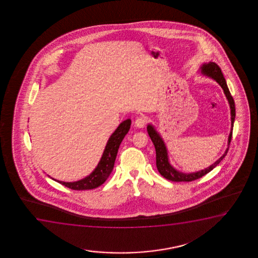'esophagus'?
<instances>
[{
    "mask_svg": "<svg viewBox=\"0 0 258 258\" xmlns=\"http://www.w3.org/2000/svg\"><path fill=\"white\" fill-rule=\"evenodd\" d=\"M146 122H147V118H146V117H138V119L135 121V126L139 127V128H141V127H145Z\"/></svg>",
    "mask_w": 258,
    "mask_h": 258,
    "instance_id": "obj_1",
    "label": "esophagus"
}]
</instances>
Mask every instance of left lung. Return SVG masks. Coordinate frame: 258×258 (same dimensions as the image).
Returning <instances> with one entry per match:
<instances>
[{
  "instance_id": "1",
  "label": "left lung",
  "mask_w": 258,
  "mask_h": 258,
  "mask_svg": "<svg viewBox=\"0 0 258 258\" xmlns=\"http://www.w3.org/2000/svg\"><path fill=\"white\" fill-rule=\"evenodd\" d=\"M199 71H200V73L203 76L212 78L221 86V88L223 89L224 93L226 95V99L229 103L230 111H231L230 112L231 113V131H230L228 143H227L228 147L226 149L224 154L217 161H215L208 167H206L204 170L198 171V172H194V173H183V172H180L176 168H174L170 164L167 148H166L165 142L163 140L162 137L160 136V134L157 131L155 127L152 124H148L147 131H148L149 136L152 139L153 145L155 146L157 168L159 170V173L163 177H165L166 180H172V181H192V180L199 179L202 176L210 173L225 158V156L228 152L230 142L232 139L233 123H234V119H235V105H234V100H233V97L230 93L229 89L226 85V79L223 76L222 71L215 62H212V61H210L208 63L202 64Z\"/></svg>"
}]
</instances>
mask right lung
Masks as SVG:
<instances>
[{"instance_id":"obj_1","label":"right lung","mask_w":258,"mask_h":258,"mask_svg":"<svg viewBox=\"0 0 258 258\" xmlns=\"http://www.w3.org/2000/svg\"><path fill=\"white\" fill-rule=\"evenodd\" d=\"M131 125V119L123 120L118 126L113 134L110 136L98 166H96L95 169L93 170L89 175L83 178L81 180L72 181V182L61 181L53 178L52 179L59 183L62 184L65 187H70L74 190L93 189L102 185L107 180V178L109 177L113 171L118 149L120 147V143L123 140L124 137L130 131Z\"/></svg>"}]
</instances>
